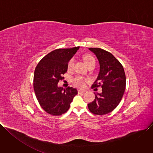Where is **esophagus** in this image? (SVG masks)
<instances>
[{
	"mask_svg": "<svg viewBox=\"0 0 153 153\" xmlns=\"http://www.w3.org/2000/svg\"><path fill=\"white\" fill-rule=\"evenodd\" d=\"M85 92H86V90H80V89L78 90V93H85Z\"/></svg>",
	"mask_w": 153,
	"mask_h": 153,
	"instance_id": "esophagus-1",
	"label": "esophagus"
}]
</instances>
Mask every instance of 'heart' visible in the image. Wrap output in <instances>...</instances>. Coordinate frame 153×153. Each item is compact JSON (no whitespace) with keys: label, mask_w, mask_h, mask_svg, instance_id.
I'll return each instance as SVG.
<instances>
[{"label":"heart","mask_w":153,"mask_h":153,"mask_svg":"<svg viewBox=\"0 0 153 153\" xmlns=\"http://www.w3.org/2000/svg\"><path fill=\"white\" fill-rule=\"evenodd\" d=\"M83 60H84L85 63L87 65V66H88V67L92 66V65H96L95 58L90 54L85 55L83 56ZM74 62H75V59L74 57H72L68 61V65H67V68H68V71H71L73 70ZM85 79L83 77L79 76L74 77L73 79V82L74 85H75L76 86H77L78 87H80V88H83V87L85 86Z\"/></svg>","instance_id":"heart-1"}]
</instances>
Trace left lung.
Wrapping results in <instances>:
<instances>
[{
  "label": "left lung",
  "mask_w": 153,
  "mask_h": 153,
  "mask_svg": "<svg viewBox=\"0 0 153 153\" xmlns=\"http://www.w3.org/2000/svg\"><path fill=\"white\" fill-rule=\"evenodd\" d=\"M99 60L100 72L91 88L101 86L102 92L95 95L88 105L90 112L104 115L113 111L120 102L126 86V77L120 62L110 52L98 48H90Z\"/></svg>",
  "instance_id": "obj_1"
}]
</instances>
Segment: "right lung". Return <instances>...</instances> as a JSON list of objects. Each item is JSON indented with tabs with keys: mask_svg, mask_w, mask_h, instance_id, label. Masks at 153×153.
Masks as SVG:
<instances>
[{
	"mask_svg": "<svg viewBox=\"0 0 153 153\" xmlns=\"http://www.w3.org/2000/svg\"><path fill=\"white\" fill-rule=\"evenodd\" d=\"M79 48L55 50L43 57L36 67L33 79L35 94L40 106L50 114L60 116L66 113L77 94L76 88L58 87L57 83L63 79L62 74L67 71L68 61Z\"/></svg>",
	"mask_w": 153,
	"mask_h": 153,
	"instance_id": "obj_1",
	"label": "right lung"
}]
</instances>
